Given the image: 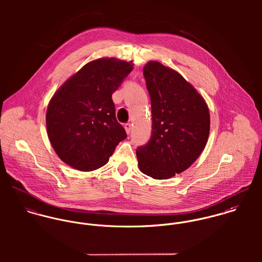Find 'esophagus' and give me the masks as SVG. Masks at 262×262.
Masks as SVG:
<instances>
[{"label": "esophagus", "mask_w": 262, "mask_h": 262, "mask_svg": "<svg viewBox=\"0 0 262 262\" xmlns=\"http://www.w3.org/2000/svg\"><path fill=\"white\" fill-rule=\"evenodd\" d=\"M124 127H125V130H126L127 134H130L131 130H132V125H131V123H126V124L124 125Z\"/></svg>", "instance_id": "obj_1"}]
</instances>
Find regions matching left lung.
Returning <instances> with one entry per match:
<instances>
[{"mask_svg":"<svg viewBox=\"0 0 262 262\" xmlns=\"http://www.w3.org/2000/svg\"><path fill=\"white\" fill-rule=\"evenodd\" d=\"M151 101L149 141L136 150L140 170L166 180L188 168L205 148L210 114L201 95L178 72L150 61L143 69Z\"/></svg>","mask_w":262,"mask_h":262,"instance_id":"8db88e82","label":"left lung"}]
</instances>
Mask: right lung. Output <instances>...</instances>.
Wrapping results in <instances>:
<instances>
[{
	"mask_svg": "<svg viewBox=\"0 0 262 262\" xmlns=\"http://www.w3.org/2000/svg\"><path fill=\"white\" fill-rule=\"evenodd\" d=\"M132 70V61L93 60L54 94L46 112V127L50 143L63 162L81 171L98 169L127 138L116 119L112 94Z\"/></svg>",
	"mask_w": 262,
	"mask_h": 262,
	"instance_id": "1",
	"label": "right lung"
}]
</instances>
